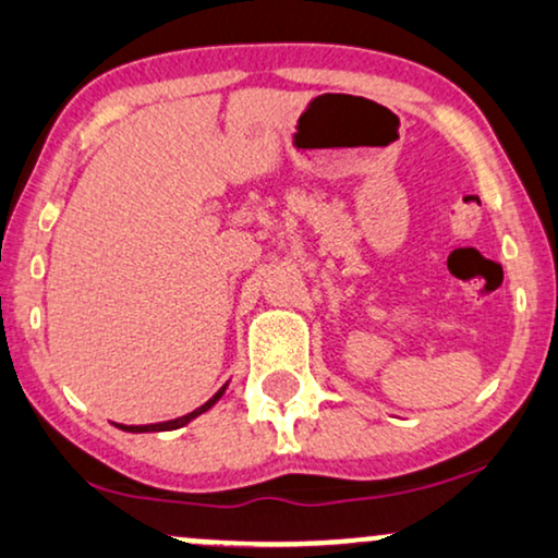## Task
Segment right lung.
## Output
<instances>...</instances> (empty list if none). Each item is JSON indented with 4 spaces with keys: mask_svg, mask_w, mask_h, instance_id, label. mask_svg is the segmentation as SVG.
Returning <instances> with one entry per match:
<instances>
[{
    "mask_svg": "<svg viewBox=\"0 0 558 558\" xmlns=\"http://www.w3.org/2000/svg\"><path fill=\"white\" fill-rule=\"evenodd\" d=\"M227 386H229V384H223L221 389H218V391L214 393V397H210V399L206 401V404H203V407H197L195 412L185 414V417H178V420H167V422H157V425H116V427H121L123 433H167V429H180V427H185L187 422H193L195 417H201L203 412H208V409L214 407L216 401L223 397V391H227Z\"/></svg>",
    "mask_w": 558,
    "mask_h": 558,
    "instance_id": "1",
    "label": "right lung"
}]
</instances>
